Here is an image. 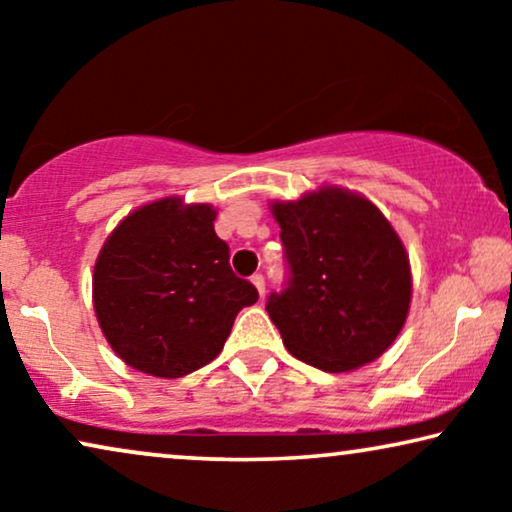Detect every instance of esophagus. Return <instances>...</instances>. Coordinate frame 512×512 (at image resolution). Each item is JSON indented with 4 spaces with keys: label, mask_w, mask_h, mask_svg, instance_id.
I'll list each match as a JSON object with an SVG mask.
<instances>
[{
    "label": "esophagus",
    "mask_w": 512,
    "mask_h": 512,
    "mask_svg": "<svg viewBox=\"0 0 512 512\" xmlns=\"http://www.w3.org/2000/svg\"><path fill=\"white\" fill-rule=\"evenodd\" d=\"M251 284L256 286V291H258V296L263 298V293H265V277L261 275V272H256L254 277H251Z\"/></svg>",
    "instance_id": "1"
}]
</instances>
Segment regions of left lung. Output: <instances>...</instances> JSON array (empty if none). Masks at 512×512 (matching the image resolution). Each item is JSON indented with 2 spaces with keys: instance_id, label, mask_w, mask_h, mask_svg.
<instances>
[{
  "instance_id": "obj_1",
  "label": "left lung",
  "mask_w": 512,
  "mask_h": 512,
  "mask_svg": "<svg viewBox=\"0 0 512 512\" xmlns=\"http://www.w3.org/2000/svg\"><path fill=\"white\" fill-rule=\"evenodd\" d=\"M270 212L291 268L289 289L265 305L284 347L326 373L380 359L412 298L408 251L387 216L340 186L275 200Z\"/></svg>"
}]
</instances>
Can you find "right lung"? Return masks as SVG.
Segmentation results:
<instances>
[{
  "instance_id": "obj_1",
  "label": "right lung",
  "mask_w": 512,
  "mask_h": 512,
  "mask_svg": "<svg viewBox=\"0 0 512 512\" xmlns=\"http://www.w3.org/2000/svg\"><path fill=\"white\" fill-rule=\"evenodd\" d=\"M216 209L179 195L146 202L104 240L93 307L104 338L139 373L184 377L221 354L242 307L258 291L235 277Z\"/></svg>"
}]
</instances>
